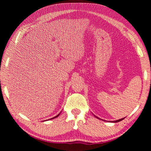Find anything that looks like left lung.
I'll return each mask as SVG.
<instances>
[{
	"label": "left lung",
	"instance_id": "left-lung-1",
	"mask_svg": "<svg viewBox=\"0 0 151 151\" xmlns=\"http://www.w3.org/2000/svg\"><path fill=\"white\" fill-rule=\"evenodd\" d=\"M95 117H97V119H101L100 118H99L98 117H97L96 116V115H93ZM124 119V118H122V119H118V120H116V121H110V122H111V123H117V122H119V121H122V120H123Z\"/></svg>",
	"mask_w": 151,
	"mask_h": 151
}]
</instances>
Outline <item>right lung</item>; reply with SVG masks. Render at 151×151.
I'll return each instance as SVG.
<instances>
[{
    "label": "right lung",
    "instance_id": "right-lung-1",
    "mask_svg": "<svg viewBox=\"0 0 151 151\" xmlns=\"http://www.w3.org/2000/svg\"><path fill=\"white\" fill-rule=\"evenodd\" d=\"M60 114H61V112H60V113H59L57 115H56L55 117H52V118H50V119H48V120H51V119H55V118L58 117L59 116V115H60ZM48 120H45V121H48Z\"/></svg>",
    "mask_w": 151,
    "mask_h": 151
}]
</instances>
